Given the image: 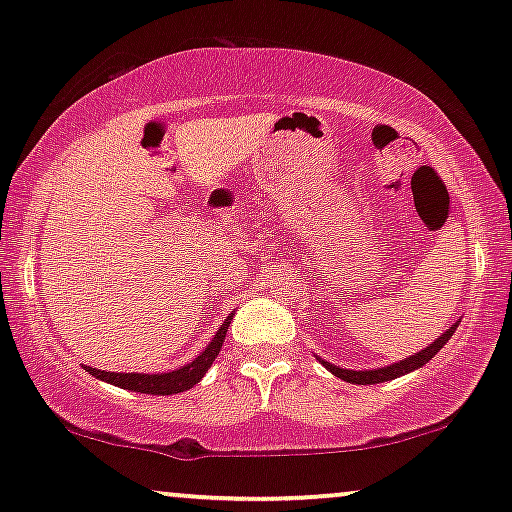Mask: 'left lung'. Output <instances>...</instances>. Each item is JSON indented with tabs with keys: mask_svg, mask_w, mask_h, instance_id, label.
<instances>
[{
	"mask_svg": "<svg viewBox=\"0 0 512 512\" xmlns=\"http://www.w3.org/2000/svg\"><path fill=\"white\" fill-rule=\"evenodd\" d=\"M459 321L457 324H452L447 331L440 335V338H436L431 342L429 347H424L422 352L412 354L408 356V359L398 361V363H391V366H384V368H375V370H347V368H340V366H333V363H328L324 359H319L321 363H324L326 370H331V373L335 377H340V380H345L349 384H380V382H389V380H396V377H401L405 373H412V370L422 368L429 363L433 356H436L440 349L445 347V342L452 338V333L457 331Z\"/></svg>",
	"mask_w": 512,
	"mask_h": 512,
	"instance_id": "obj_1",
	"label": "left lung"
}]
</instances>
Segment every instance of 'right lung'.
Masks as SVG:
<instances>
[{"mask_svg": "<svg viewBox=\"0 0 512 512\" xmlns=\"http://www.w3.org/2000/svg\"><path fill=\"white\" fill-rule=\"evenodd\" d=\"M230 319L233 314L223 321L219 331L212 338V342L205 347V352H200L198 359H193L186 366H181L172 373H158V375H149V373H107V370H97L86 366L90 375H95L97 380L114 384V387L128 389V391H139V394H153V396H172V394H181V391L191 389L193 384H198L205 373L212 366L216 356H219L223 340H226V331L230 326Z\"/></svg>", "mask_w": 512, "mask_h": 512, "instance_id": "right-lung-1", "label": "right lung"}]
</instances>
